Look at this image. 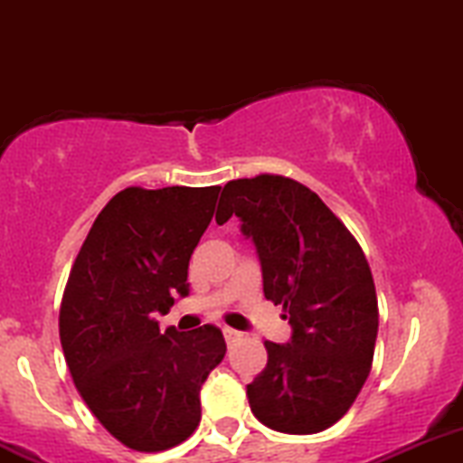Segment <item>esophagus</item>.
<instances>
[{"label": "esophagus", "instance_id": "esophagus-1", "mask_svg": "<svg viewBox=\"0 0 463 463\" xmlns=\"http://www.w3.org/2000/svg\"><path fill=\"white\" fill-rule=\"evenodd\" d=\"M240 331H235V329H228V326H226V329H223V338H226V343L228 345H231V343H235V340H240Z\"/></svg>", "mask_w": 463, "mask_h": 463}]
</instances>
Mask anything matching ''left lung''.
<instances>
[{"label": "left lung", "instance_id": "8db88e82", "mask_svg": "<svg viewBox=\"0 0 463 463\" xmlns=\"http://www.w3.org/2000/svg\"><path fill=\"white\" fill-rule=\"evenodd\" d=\"M222 197L217 223L241 219L266 300L282 305L293 329L287 345L264 340L269 361L246 387L250 410L270 430H326L352 408L374 358L378 302L365 253L318 194L288 176L228 181Z\"/></svg>", "mask_w": 463, "mask_h": 463}]
</instances>
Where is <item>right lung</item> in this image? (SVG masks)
I'll return each instance as SVG.
<instances>
[{
	"instance_id": "obj_1",
	"label": "right lung",
	"mask_w": 463,
	"mask_h": 463,
	"mask_svg": "<svg viewBox=\"0 0 463 463\" xmlns=\"http://www.w3.org/2000/svg\"><path fill=\"white\" fill-rule=\"evenodd\" d=\"M219 185L125 188L100 210L69 273L60 343L78 392L138 452L179 446L202 421L203 381L226 354L213 325L161 329L213 219Z\"/></svg>"
}]
</instances>
